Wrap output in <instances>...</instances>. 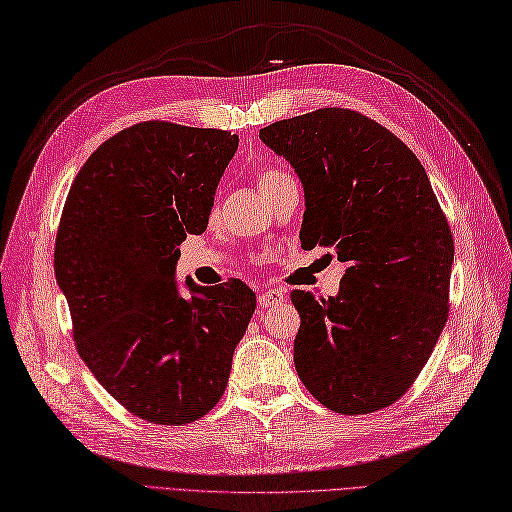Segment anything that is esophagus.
Masks as SVG:
<instances>
[{
	"instance_id": "34e87169",
	"label": "esophagus",
	"mask_w": 512,
	"mask_h": 512,
	"mask_svg": "<svg viewBox=\"0 0 512 512\" xmlns=\"http://www.w3.org/2000/svg\"><path fill=\"white\" fill-rule=\"evenodd\" d=\"M284 291H280V289H267V291H263L258 295V306L260 308H273V306H278V304H282L284 302Z\"/></svg>"
}]
</instances>
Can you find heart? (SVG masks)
<instances>
[{
	"instance_id": "heart-1",
	"label": "heart",
	"mask_w": 512,
	"mask_h": 512,
	"mask_svg": "<svg viewBox=\"0 0 512 512\" xmlns=\"http://www.w3.org/2000/svg\"><path fill=\"white\" fill-rule=\"evenodd\" d=\"M284 178H289L286 176V173H282V171H263L258 176V186H260V191L263 189H267V186H271V184H276V182H280V180H284Z\"/></svg>"
}]
</instances>
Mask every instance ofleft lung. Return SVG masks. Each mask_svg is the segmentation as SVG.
<instances>
[{"mask_svg":"<svg viewBox=\"0 0 512 512\" xmlns=\"http://www.w3.org/2000/svg\"><path fill=\"white\" fill-rule=\"evenodd\" d=\"M304 186L299 241L347 265L328 299L293 291L299 380L323 406L365 415L415 382L447 321L454 239L419 158L380 123L321 108L260 130Z\"/></svg>","mask_w":512,"mask_h":512,"instance_id":"8db88e82","label":"left lung"}]
</instances>
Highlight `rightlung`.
I'll use <instances>...</instances> for the list:
<instances>
[{
	"instance_id": "add662e5",
	"label": "right lung",
	"mask_w": 512,
	"mask_h": 512,
	"mask_svg": "<svg viewBox=\"0 0 512 512\" xmlns=\"http://www.w3.org/2000/svg\"><path fill=\"white\" fill-rule=\"evenodd\" d=\"M239 136L143 121L99 145L73 180L54 271L78 354L136 417L182 426L221 400L254 315L241 280L199 286L176 265L202 234Z\"/></svg>"
}]
</instances>
